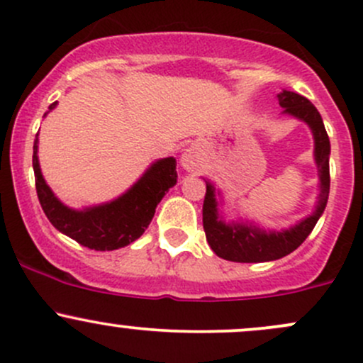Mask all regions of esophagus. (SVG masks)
Returning a JSON list of instances; mask_svg holds the SVG:
<instances>
[{"label": "esophagus", "mask_w": 363, "mask_h": 363, "mask_svg": "<svg viewBox=\"0 0 363 363\" xmlns=\"http://www.w3.org/2000/svg\"><path fill=\"white\" fill-rule=\"evenodd\" d=\"M180 162L185 171H189V173H197V171H201L202 166H204V157H202L201 149L196 145H192L183 152Z\"/></svg>", "instance_id": "esophagus-1"}]
</instances>
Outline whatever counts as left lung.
Returning <instances> with one entry per match:
<instances>
[{
  "mask_svg": "<svg viewBox=\"0 0 363 363\" xmlns=\"http://www.w3.org/2000/svg\"><path fill=\"white\" fill-rule=\"evenodd\" d=\"M280 107L284 108L282 114L291 116L308 124L313 135V157L318 169V182H320V192L317 197V206L313 213L308 214L301 221L282 230H264L259 225L249 220H232L225 221L221 192L216 190L211 180H206V197L202 206V223H204L206 239L216 256L220 258L235 261V263H264V261H275L291 255L294 249L305 242V239L311 233L317 225L318 218L322 216L327 206L330 189L329 174V155L330 142L323 126L322 116L315 108V105L305 96L294 91H282L277 95Z\"/></svg>",
  "mask_w": 363,
  "mask_h": 363,
  "instance_id": "obj_1",
  "label": "left lung"
}]
</instances>
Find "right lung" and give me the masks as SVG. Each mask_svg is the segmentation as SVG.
I'll use <instances>...</instances> for the list:
<instances>
[{"mask_svg":"<svg viewBox=\"0 0 363 363\" xmlns=\"http://www.w3.org/2000/svg\"><path fill=\"white\" fill-rule=\"evenodd\" d=\"M55 107L57 102L50 105V111ZM33 150L36 192L46 218L58 232L95 251H114L135 242L150 225L161 199L177 185V159L164 157L152 162L138 182L114 201L72 209L53 194L43 178L38 159V135Z\"/></svg>","mask_w":363,"mask_h":363,"instance_id":"right-lung-1","label":"right lung"}]
</instances>
